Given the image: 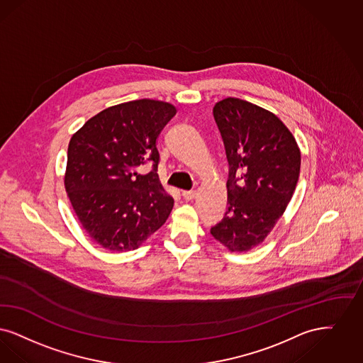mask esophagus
<instances>
[{
	"label": "esophagus",
	"mask_w": 363,
	"mask_h": 363,
	"mask_svg": "<svg viewBox=\"0 0 363 363\" xmlns=\"http://www.w3.org/2000/svg\"><path fill=\"white\" fill-rule=\"evenodd\" d=\"M183 198L186 199V201H192V199H195V196H196V191H194V189H191V191H183Z\"/></svg>",
	"instance_id": "1"
}]
</instances>
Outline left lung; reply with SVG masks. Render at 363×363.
<instances>
[{"label":"left lung","instance_id":"8db88e82","mask_svg":"<svg viewBox=\"0 0 363 363\" xmlns=\"http://www.w3.org/2000/svg\"><path fill=\"white\" fill-rule=\"evenodd\" d=\"M213 115L229 162L228 208L210 233L230 252L260 245L291 201L298 182L301 150L272 112L226 97Z\"/></svg>","mask_w":363,"mask_h":363}]
</instances>
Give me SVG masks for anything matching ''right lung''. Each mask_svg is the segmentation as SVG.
Listing matches in <instances>:
<instances>
[{
  "label": "right lung",
  "instance_id": "obj_1",
  "mask_svg": "<svg viewBox=\"0 0 363 363\" xmlns=\"http://www.w3.org/2000/svg\"><path fill=\"white\" fill-rule=\"evenodd\" d=\"M176 112L167 101L133 100L99 112L72 135L65 189L100 247L137 250L169 217L174 199L158 180L157 138ZM147 162L154 169L140 174Z\"/></svg>",
  "mask_w": 363,
  "mask_h": 363
}]
</instances>
